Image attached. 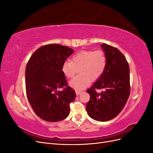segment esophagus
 <instances>
[{"instance_id": "esophagus-1", "label": "esophagus", "mask_w": 153, "mask_h": 153, "mask_svg": "<svg viewBox=\"0 0 153 153\" xmlns=\"http://www.w3.org/2000/svg\"><path fill=\"white\" fill-rule=\"evenodd\" d=\"M80 94H81V91H76V96H78Z\"/></svg>"}]
</instances>
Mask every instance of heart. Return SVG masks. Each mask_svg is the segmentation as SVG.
I'll list each match as a JSON object with an SVG mask.
<instances>
[{
  "label": "heart",
  "instance_id": "b5f03b06",
  "mask_svg": "<svg viewBox=\"0 0 153 153\" xmlns=\"http://www.w3.org/2000/svg\"><path fill=\"white\" fill-rule=\"evenodd\" d=\"M107 63L105 53L102 50H83L76 53L71 61H66L62 66V71L68 78L74 76L77 69L80 75L69 82V86L76 91L85 89L90 80L96 81L103 75Z\"/></svg>",
  "mask_w": 153,
  "mask_h": 153
}]
</instances>
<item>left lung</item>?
Segmentation results:
<instances>
[{"mask_svg": "<svg viewBox=\"0 0 153 153\" xmlns=\"http://www.w3.org/2000/svg\"><path fill=\"white\" fill-rule=\"evenodd\" d=\"M107 63L101 75L87 92L90 100L86 105L89 117L98 121H108L115 117L126 105L130 93L129 68L124 55L117 48L103 43ZM96 89H103L98 94Z\"/></svg>", "mask_w": 153, "mask_h": 153, "instance_id": "left-lung-1", "label": "left lung"}]
</instances>
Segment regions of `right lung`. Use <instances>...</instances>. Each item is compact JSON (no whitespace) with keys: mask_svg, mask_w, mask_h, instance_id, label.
Returning a JSON list of instances; mask_svg holds the SVG:
<instances>
[{"mask_svg":"<svg viewBox=\"0 0 153 153\" xmlns=\"http://www.w3.org/2000/svg\"><path fill=\"white\" fill-rule=\"evenodd\" d=\"M74 50L66 46L50 44L32 55L25 69L26 93L39 117L49 122L66 119L69 104L75 100V92L68 86L62 66ZM66 86L63 91L57 89Z\"/></svg>","mask_w":153,"mask_h":153,"instance_id":"1","label":"right lung"}]
</instances>
